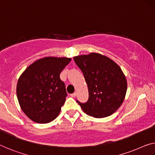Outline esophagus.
Masks as SVG:
<instances>
[{"label":"esophagus","instance_id":"obj_1","mask_svg":"<svg viewBox=\"0 0 155 155\" xmlns=\"http://www.w3.org/2000/svg\"><path fill=\"white\" fill-rule=\"evenodd\" d=\"M76 95H77V93L75 92V93H73V94H71V97H75V96H76Z\"/></svg>","mask_w":155,"mask_h":155}]
</instances>
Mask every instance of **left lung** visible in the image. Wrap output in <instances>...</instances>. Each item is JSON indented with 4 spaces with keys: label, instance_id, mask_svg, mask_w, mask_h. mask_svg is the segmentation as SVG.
Wrapping results in <instances>:
<instances>
[{
    "label": "left lung",
    "instance_id": "obj_1",
    "mask_svg": "<svg viewBox=\"0 0 155 155\" xmlns=\"http://www.w3.org/2000/svg\"><path fill=\"white\" fill-rule=\"evenodd\" d=\"M82 71L89 90L85 103L77 101L84 112L94 118L107 117L120 107L127 89V80L117 64L101 54L73 58Z\"/></svg>",
    "mask_w": 155,
    "mask_h": 155
}]
</instances>
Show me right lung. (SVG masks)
I'll list each match as a JSON object with an SVG mask.
<instances>
[{"instance_id": "add662e5", "label": "right lung", "mask_w": 155, "mask_h": 155, "mask_svg": "<svg viewBox=\"0 0 155 155\" xmlns=\"http://www.w3.org/2000/svg\"><path fill=\"white\" fill-rule=\"evenodd\" d=\"M71 61L46 57L28 66L18 78L16 95L23 112L37 123H48L60 113L67 96L59 75Z\"/></svg>"}]
</instances>
